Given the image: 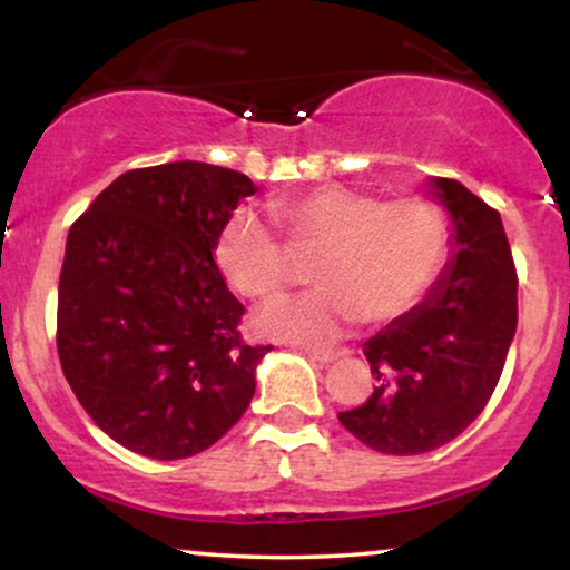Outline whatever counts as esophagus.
<instances>
[{
    "instance_id": "34e87169",
    "label": "esophagus",
    "mask_w": 570,
    "mask_h": 570,
    "mask_svg": "<svg viewBox=\"0 0 570 570\" xmlns=\"http://www.w3.org/2000/svg\"><path fill=\"white\" fill-rule=\"evenodd\" d=\"M345 355V350H308V357L316 363H332Z\"/></svg>"
}]
</instances>
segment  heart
Wrapping results in <instances>:
<instances>
[{
	"mask_svg": "<svg viewBox=\"0 0 570 570\" xmlns=\"http://www.w3.org/2000/svg\"><path fill=\"white\" fill-rule=\"evenodd\" d=\"M275 215L293 248L316 252L308 277L318 291L256 311V332L272 340L326 345L357 318L394 322L423 301L449 256V220L425 197L379 202L326 184L279 199ZM215 262L248 298H272L293 277L287 248L254 207H238L225 220Z\"/></svg>",
	"mask_w": 570,
	"mask_h": 570,
	"instance_id": "heart-1",
	"label": "heart"
}]
</instances>
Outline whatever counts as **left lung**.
<instances>
[{
	"mask_svg": "<svg viewBox=\"0 0 570 570\" xmlns=\"http://www.w3.org/2000/svg\"><path fill=\"white\" fill-rule=\"evenodd\" d=\"M451 254L415 308L365 342L373 394L340 423L381 454H425L485 410L517 334V269L501 215L454 178H428Z\"/></svg>",
	"mask_w": 570,
	"mask_h": 570,
	"instance_id": "obj_1",
	"label": "left lung"
}]
</instances>
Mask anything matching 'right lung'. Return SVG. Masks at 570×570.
Wrapping results in <instances>:
<instances>
[{
	"instance_id": "right-lung-1",
	"label": "right lung",
	"mask_w": 570,
	"mask_h": 570,
	"mask_svg": "<svg viewBox=\"0 0 570 570\" xmlns=\"http://www.w3.org/2000/svg\"><path fill=\"white\" fill-rule=\"evenodd\" d=\"M256 191L197 160L121 174L69 228L59 275L61 371L100 431L186 459L223 439L272 347L244 345V306L215 264L225 220Z\"/></svg>"
}]
</instances>
